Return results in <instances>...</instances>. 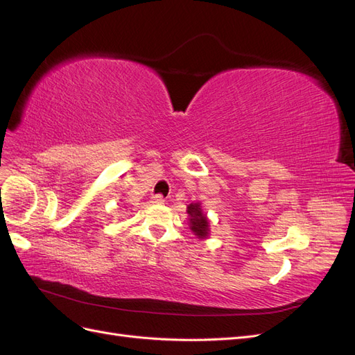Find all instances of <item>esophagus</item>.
<instances>
[{
  "label": "esophagus",
  "instance_id": "esophagus-1",
  "mask_svg": "<svg viewBox=\"0 0 355 355\" xmlns=\"http://www.w3.org/2000/svg\"><path fill=\"white\" fill-rule=\"evenodd\" d=\"M153 202H155V204H163L164 201H166V198L161 196V194H157V196H153Z\"/></svg>",
  "mask_w": 355,
  "mask_h": 355
}]
</instances>
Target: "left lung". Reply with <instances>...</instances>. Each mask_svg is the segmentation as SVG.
<instances>
[{
  "label": "left lung",
  "mask_w": 355,
  "mask_h": 355,
  "mask_svg": "<svg viewBox=\"0 0 355 355\" xmlns=\"http://www.w3.org/2000/svg\"><path fill=\"white\" fill-rule=\"evenodd\" d=\"M189 214V227L198 239H206L209 234V220L207 216L202 213L200 204H189L188 206Z\"/></svg>",
  "instance_id": "obj_1"
}]
</instances>
